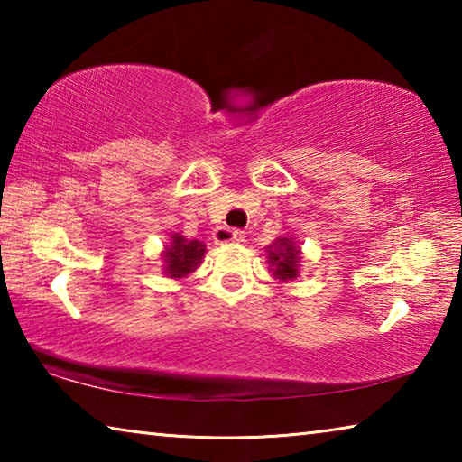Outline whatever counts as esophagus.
Returning a JSON list of instances; mask_svg holds the SVG:
<instances>
[{
    "label": "esophagus",
    "mask_w": 462,
    "mask_h": 462,
    "mask_svg": "<svg viewBox=\"0 0 462 462\" xmlns=\"http://www.w3.org/2000/svg\"><path fill=\"white\" fill-rule=\"evenodd\" d=\"M214 245H230V242H242L245 240V234L240 230H230V228H217L212 234Z\"/></svg>",
    "instance_id": "34e87169"
}]
</instances>
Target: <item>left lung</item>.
<instances>
[{
    "instance_id": "obj_1",
    "label": "left lung",
    "mask_w": 462,
    "mask_h": 462,
    "mask_svg": "<svg viewBox=\"0 0 462 462\" xmlns=\"http://www.w3.org/2000/svg\"><path fill=\"white\" fill-rule=\"evenodd\" d=\"M264 250H267V263L273 277L279 281H293L300 277L303 253L301 246H297L295 238L279 236Z\"/></svg>"
}]
</instances>
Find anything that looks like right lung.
Here are the masks:
<instances>
[{"label": "right lung", "mask_w": 462, "mask_h": 462, "mask_svg": "<svg viewBox=\"0 0 462 462\" xmlns=\"http://www.w3.org/2000/svg\"><path fill=\"white\" fill-rule=\"evenodd\" d=\"M208 248L199 240H189L175 232L171 234V242L165 245L161 253L162 275L171 279H183L199 267L206 259Z\"/></svg>", "instance_id": "right-lung-1"}]
</instances>
